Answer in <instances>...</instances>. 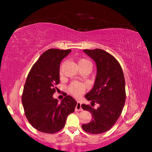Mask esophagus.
Wrapping results in <instances>:
<instances>
[{
	"label": "esophagus",
	"instance_id": "1",
	"mask_svg": "<svg viewBox=\"0 0 152 152\" xmlns=\"http://www.w3.org/2000/svg\"><path fill=\"white\" fill-rule=\"evenodd\" d=\"M81 105H82V104H81L80 102H77V105H76V107H75V111H82V107H81Z\"/></svg>",
	"mask_w": 152,
	"mask_h": 152
}]
</instances>
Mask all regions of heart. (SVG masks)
Returning <instances> with one entry per match:
<instances>
[{
	"mask_svg": "<svg viewBox=\"0 0 152 152\" xmlns=\"http://www.w3.org/2000/svg\"><path fill=\"white\" fill-rule=\"evenodd\" d=\"M91 64L90 61H88L87 59H81L78 61V65H83V64ZM86 85L83 83L79 82H73L69 85L68 86V90L72 95L75 96H79L81 94L84 93V91L86 89Z\"/></svg>",
	"mask_w": 152,
	"mask_h": 152,
	"instance_id": "heart-1",
	"label": "heart"
}]
</instances>
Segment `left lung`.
<instances>
[{
  "mask_svg": "<svg viewBox=\"0 0 152 152\" xmlns=\"http://www.w3.org/2000/svg\"><path fill=\"white\" fill-rule=\"evenodd\" d=\"M95 61L97 74L93 88L85 95L87 100L99 104L97 109L82 104L84 110L92 113L93 120L82 124L85 132L92 134H102L114 125L121 115L125 103V81L123 71L114 57L101 49L84 50Z\"/></svg>",
  "mask_w": 152,
  "mask_h": 152,
  "instance_id": "left-lung-1",
  "label": "left lung"
}]
</instances>
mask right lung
<instances>
[{"label": "right lung", "instance_id": "obj_1", "mask_svg": "<svg viewBox=\"0 0 152 152\" xmlns=\"http://www.w3.org/2000/svg\"><path fill=\"white\" fill-rule=\"evenodd\" d=\"M71 52L49 49L32 66L25 84L22 103L31 125L39 132L54 134L65 126L68 115L73 113L77 102L67 95L59 102L53 97L59 83L60 64Z\"/></svg>", "mask_w": 152, "mask_h": 152}]
</instances>
